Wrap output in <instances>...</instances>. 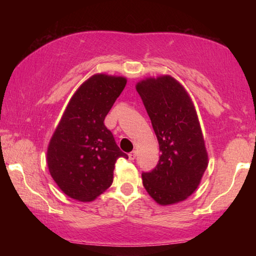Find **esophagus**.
<instances>
[{"label": "esophagus", "mask_w": 256, "mask_h": 256, "mask_svg": "<svg viewBox=\"0 0 256 256\" xmlns=\"http://www.w3.org/2000/svg\"><path fill=\"white\" fill-rule=\"evenodd\" d=\"M136 151H132V152L128 154V159L130 160L136 159Z\"/></svg>", "instance_id": "34e87169"}]
</instances>
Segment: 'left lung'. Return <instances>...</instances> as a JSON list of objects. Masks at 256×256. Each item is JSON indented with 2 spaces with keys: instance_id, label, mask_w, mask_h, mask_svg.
<instances>
[{
  "instance_id": "obj_1",
  "label": "left lung",
  "mask_w": 256,
  "mask_h": 256,
  "mask_svg": "<svg viewBox=\"0 0 256 256\" xmlns=\"http://www.w3.org/2000/svg\"><path fill=\"white\" fill-rule=\"evenodd\" d=\"M136 88L160 150L154 170L142 174L144 186L158 204H175L196 192L209 162L196 107L170 76L146 78Z\"/></svg>"
}]
</instances>
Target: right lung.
Instances as JSON below:
<instances>
[{
	"instance_id": "1",
	"label": "right lung",
	"mask_w": 256,
	"mask_h": 256,
	"mask_svg": "<svg viewBox=\"0 0 256 256\" xmlns=\"http://www.w3.org/2000/svg\"><path fill=\"white\" fill-rule=\"evenodd\" d=\"M126 78L97 73L71 97L47 148V166L60 190L81 202L110 188L115 162L128 158L104 120L126 84Z\"/></svg>"
}]
</instances>
